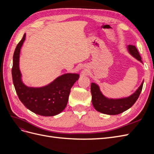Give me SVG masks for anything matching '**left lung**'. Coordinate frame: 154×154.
<instances>
[{
	"instance_id": "1",
	"label": "left lung",
	"mask_w": 154,
	"mask_h": 154,
	"mask_svg": "<svg viewBox=\"0 0 154 154\" xmlns=\"http://www.w3.org/2000/svg\"><path fill=\"white\" fill-rule=\"evenodd\" d=\"M129 53L134 58L142 62L141 57L136 46L129 45L128 46ZM143 85V82L134 94L127 97L122 99H109L101 92L98 85L94 83H91V91L92 94V103L94 109L101 113L116 115L130 109L137 101L141 94Z\"/></svg>"
}]
</instances>
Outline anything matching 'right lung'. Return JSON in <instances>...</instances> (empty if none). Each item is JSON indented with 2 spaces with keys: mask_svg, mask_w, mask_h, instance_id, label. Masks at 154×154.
Returning a JSON list of instances; mask_svg holds the SVG:
<instances>
[{
  "mask_svg": "<svg viewBox=\"0 0 154 154\" xmlns=\"http://www.w3.org/2000/svg\"><path fill=\"white\" fill-rule=\"evenodd\" d=\"M26 39L23 36L13 54L12 78L18 98L32 112L43 116H53L66 108L71 88L79 78V74L67 73L58 77L45 87L34 88L26 86L21 80L19 69V55Z\"/></svg>",
  "mask_w": 154,
  "mask_h": 154,
  "instance_id": "right-lung-1",
  "label": "right lung"
}]
</instances>
